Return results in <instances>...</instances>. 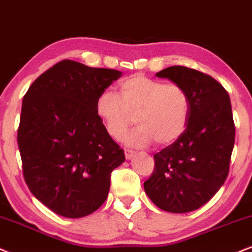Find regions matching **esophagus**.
Returning <instances> with one entry per match:
<instances>
[{
	"mask_svg": "<svg viewBox=\"0 0 252 252\" xmlns=\"http://www.w3.org/2000/svg\"><path fill=\"white\" fill-rule=\"evenodd\" d=\"M124 155H126V159H131L133 156H135V152H133L132 150L126 149V150H124Z\"/></svg>",
	"mask_w": 252,
	"mask_h": 252,
	"instance_id": "34e87169",
	"label": "esophagus"
}]
</instances>
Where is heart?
<instances>
[{"mask_svg":"<svg viewBox=\"0 0 252 252\" xmlns=\"http://www.w3.org/2000/svg\"><path fill=\"white\" fill-rule=\"evenodd\" d=\"M95 108L114 139L126 132L135 116L137 126L124 142L142 148L154 141L158 145H168L180 138L189 120L190 101L180 85L136 74L121 81L120 95L113 91L102 92Z\"/></svg>","mask_w":252,"mask_h":252,"instance_id":"1","label":"heart"}]
</instances>
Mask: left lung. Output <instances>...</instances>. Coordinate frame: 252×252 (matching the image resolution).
<instances>
[{"mask_svg":"<svg viewBox=\"0 0 252 252\" xmlns=\"http://www.w3.org/2000/svg\"><path fill=\"white\" fill-rule=\"evenodd\" d=\"M187 92L190 101L186 130L154 156L155 170L144 189L156 206L189 213L208 202L224 184L235 143L228 92L212 76L184 66L156 73Z\"/></svg>","mask_w":252,"mask_h":252,"instance_id":"1","label":"left lung"}]
</instances>
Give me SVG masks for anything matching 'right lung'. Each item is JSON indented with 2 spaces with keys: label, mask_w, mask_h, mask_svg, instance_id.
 <instances>
[{
  "label": "right lung",
  "mask_w": 252,
  "mask_h": 252,
  "mask_svg": "<svg viewBox=\"0 0 252 252\" xmlns=\"http://www.w3.org/2000/svg\"><path fill=\"white\" fill-rule=\"evenodd\" d=\"M122 72L63 60L38 76L22 103L17 142L29 189L60 216L79 219L106 201L126 160L96 114V98Z\"/></svg>",
  "instance_id": "1"
}]
</instances>
